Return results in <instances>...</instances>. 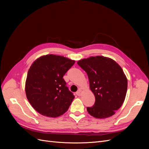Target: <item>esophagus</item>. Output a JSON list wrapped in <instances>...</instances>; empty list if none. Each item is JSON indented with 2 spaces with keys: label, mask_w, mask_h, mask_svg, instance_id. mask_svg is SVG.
Here are the masks:
<instances>
[{
  "label": "esophagus",
  "mask_w": 149,
  "mask_h": 149,
  "mask_svg": "<svg viewBox=\"0 0 149 149\" xmlns=\"http://www.w3.org/2000/svg\"><path fill=\"white\" fill-rule=\"evenodd\" d=\"M81 93H82V91L81 89H79L78 91L76 93V95L77 96H81Z\"/></svg>",
  "instance_id": "1"
}]
</instances>
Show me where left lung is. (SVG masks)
<instances>
[{"mask_svg":"<svg viewBox=\"0 0 149 149\" xmlns=\"http://www.w3.org/2000/svg\"><path fill=\"white\" fill-rule=\"evenodd\" d=\"M87 73L95 102L88 107V113L98 119L109 118L123 105L127 89V79L121 67L109 58L91 56L78 61Z\"/></svg>","mask_w":149,"mask_h":149,"instance_id":"left-lung-1","label":"left lung"}]
</instances>
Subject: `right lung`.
Returning a JSON list of instances; mask_svg holds the SVG:
<instances>
[{
  "mask_svg": "<svg viewBox=\"0 0 149 149\" xmlns=\"http://www.w3.org/2000/svg\"><path fill=\"white\" fill-rule=\"evenodd\" d=\"M74 63L62 56L47 55L31 65L25 83L26 96L38 113L56 118L68 109L74 96L63 77Z\"/></svg>",
  "mask_w": 149,
  "mask_h": 149,
  "instance_id": "right-lung-1",
  "label": "right lung"
}]
</instances>
